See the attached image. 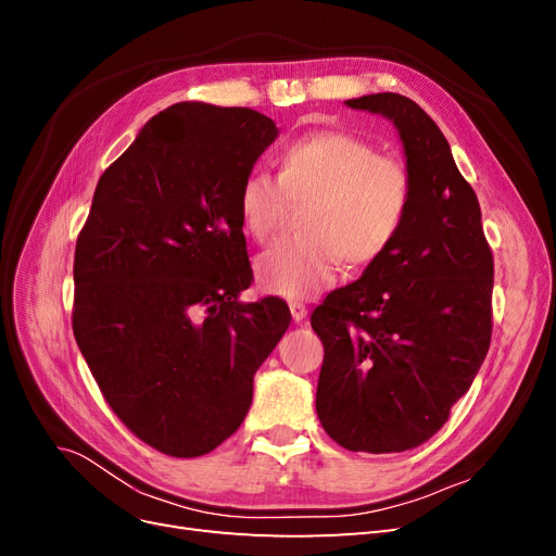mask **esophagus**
I'll return each instance as SVG.
<instances>
[{"instance_id": "esophagus-1", "label": "esophagus", "mask_w": 556, "mask_h": 556, "mask_svg": "<svg viewBox=\"0 0 556 556\" xmlns=\"http://www.w3.org/2000/svg\"><path fill=\"white\" fill-rule=\"evenodd\" d=\"M290 311H292L294 323H304L308 315V306L304 304V301H290Z\"/></svg>"}]
</instances>
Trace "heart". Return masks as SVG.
<instances>
[{
  "label": "heart",
  "mask_w": 556,
  "mask_h": 556,
  "mask_svg": "<svg viewBox=\"0 0 556 556\" xmlns=\"http://www.w3.org/2000/svg\"><path fill=\"white\" fill-rule=\"evenodd\" d=\"M415 194L410 166L348 131H315L278 155V176L252 169L239 188V215L255 241L274 239L292 206L299 237L257 260L260 282L288 299H308L376 264L406 225Z\"/></svg>",
  "instance_id": "heart-1"
}]
</instances>
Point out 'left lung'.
<instances>
[{
	"instance_id": "left-lung-1",
	"label": "left lung",
	"mask_w": 556,
	"mask_h": 556,
	"mask_svg": "<svg viewBox=\"0 0 556 556\" xmlns=\"http://www.w3.org/2000/svg\"><path fill=\"white\" fill-rule=\"evenodd\" d=\"M345 104L392 117L415 194L394 245L311 315L325 345L315 408L345 450L406 452L447 422L486 357L494 257L439 125L394 92Z\"/></svg>"
}]
</instances>
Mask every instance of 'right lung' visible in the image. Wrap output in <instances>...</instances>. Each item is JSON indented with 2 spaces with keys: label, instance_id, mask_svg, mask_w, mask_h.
<instances>
[{
  "label": "right lung",
  "instance_id": "obj_1",
  "mask_svg": "<svg viewBox=\"0 0 556 556\" xmlns=\"http://www.w3.org/2000/svg\"><path fill=\"white\" fill-rule=\"evenodd\" d=\"M276 123L245 106L174 104L97 182L74 255L76 343L117 419L169 457L237 431L290 308L252 282L239 188Z\"/></svg>",
  "mask_w": 556,
  "mask_h": 556
}]
</instances>
